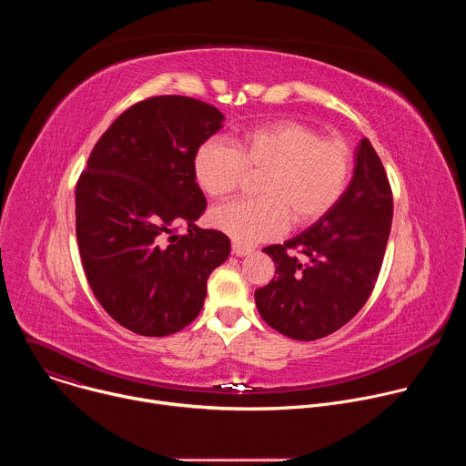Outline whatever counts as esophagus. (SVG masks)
<instances>
[{
    "label": "esophagus",
    "mask_w": 466,
    "mask_h": 466,
    "mask_svg": "<svg viewBox=\"0 0 466 466\" xmlns=\"http://www.w3.org/2000/svg\"><path fill=\"white\" fill-rule=\"evenodd\" d=\"M254 248L252 247H247V245H239V243H234L232 245V252L236 254V256H247V254H250Z\"/></svg>",
    "instance_id": "esophagus-1"
}]
</instances>
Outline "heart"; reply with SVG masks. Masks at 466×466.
<instances>
[{"instance_id":"b5f03b06","label":"heart","mask_w":466,"mask_h":466,"mask_svg":"<svg viewBox=\"0 0 466 466\" xmlns=\"http://www.w3.org/2000/svg\"><path fill=\"white\" fill-rule=\"evenodd\" d=\"M352 158L341 140L320 138L304 123L282 119L234 137L232 147L210 138L193 155L197 186L214 198L234 193L258 175V198L234 201L210 212V225L239 245L280 236L320 219L343 197Z\"/></svg>"}]
</instances>
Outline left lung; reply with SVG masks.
I'll list each match as a JSON object with an SVG mask.
<instances>
[{
    "mask_svg": "<svg viewBox=\"0 0 466 466\" xmlns=\"http://www.w3.org/2000/svg\"><path fill=\"white\" fill-rule=\"evenodd\" d=\"M390 223V186L380 157L363 138L352 180L339 201L284 245L263 248L277 271L268 286L254 291L261 319L297 341L334 334L370 297Z\"/></svg>",
    "mask_w": 466,
    "mask_h": 466,
    "instance_id": "1",
    "label": "left lung"
}]
</instances>
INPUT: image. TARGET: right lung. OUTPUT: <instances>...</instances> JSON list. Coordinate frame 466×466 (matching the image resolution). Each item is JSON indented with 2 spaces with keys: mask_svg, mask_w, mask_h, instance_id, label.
<instances>
[{
  "mask_svg": "<svg viewBox=\"0 0 466 466\" xmlns=\"http://www.w3.org/2000/svg\"><path fill=\"white\" fill-rule=\"evenodd\" d=\"M212 105L158 96L127 108L99 138L76 187V232L88 284L123 328L164 338L203 309L207 280L230 254L198 228L207 198L193 155L223 127ZM188 232L180 237L176 228Z\"/></svg>",
  "mask_w": 466,
  "mask_h": 466,
  "instance_id": "1",
  "label": "right lung"
}]
</instances>
